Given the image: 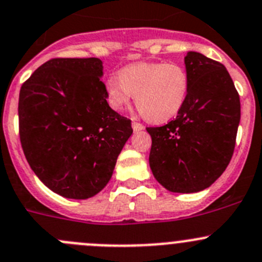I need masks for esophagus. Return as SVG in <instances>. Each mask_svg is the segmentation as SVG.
Returning a JSON list of instances; mask_svg holds the SVG:
<instances>
[{"label":"esophagus","instance_id":"1","mask_svg":"<svg viewBox=\"0 0 262 262\" xmlns=\"http://www.w3.org/2000/svg\"><path fill=\"white\" fill-rule=\"evenodd\" d=\"M132 126H133V130L134 132H139V130H143V129H144V126L142 125V124L136 123V121H134V123L132 124Z\"/></svg>","mask_w":262,"mask_h":262}]
</instances>
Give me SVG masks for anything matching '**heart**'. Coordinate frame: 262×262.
I'll use <instances>...</instances> for the list:
<instances>
[{
	"mask_svg": "<svg viewBox=\"0 0 262 262\" xmlns=\"http://www.w3.org/2000/svg\"><path fill=\"white\" fill-rule=\"evenodd\" d=\"M108 103L123 110L136 95L139 111L148 120L162 123L174 118L187 100L189 78L178 63L138 62L121 69L106 83Z\"/></svg>",
	"mask_w": 262,
	"mask_h": 262,
	"instance_id": "b5f03b06",
	"label": "heart"
}]
</instances>
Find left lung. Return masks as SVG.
<instances>
[{"label":"left lung","mask_w":262,"mask_h":262,"mask_svg":"<svg viewBox=\"0 0 262 262\" xmlns=\"http://www.w3.org/2000/svg\"><path fill=\"white\" fill-rule=\"evenodd\" d=\"M184 63L189 78L184 105L166 125L147 128L149 167L170 192L194 193L209 188L229 165L241 101L223 63L193 51Z\"/></svg>","instance_id":"1"}]
</instances>
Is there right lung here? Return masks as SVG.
Masks as SVG:
<instances>
[{
    "label": "right lung",
    "mask_w": 262,
    "mask_h": 262,
    "mask_svg": "<svg viewBox=\"0 0 262 262\" xmlns=\"http://www.w3.org/2000/svg\"><path fill=\"white\" fill-rule=\"evenodd\" d=\"M97 57L52 58L21 85L19 134L40 182L67 199L85 200L106 187L124 144L129 119L108 106Z\"/></svg>",
    "instance_id": "1"
}]
</instances>
